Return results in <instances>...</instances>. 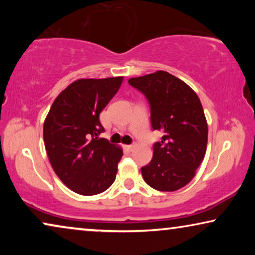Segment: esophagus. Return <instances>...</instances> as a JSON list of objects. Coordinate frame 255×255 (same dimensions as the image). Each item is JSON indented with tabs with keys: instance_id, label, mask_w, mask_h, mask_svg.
I'll use <instances>...</instances> for the list:
<instances>
[{
	"instance_id": "esophagus-1",
	"label": "esophagus",
	"mask_w": 255,
	"mask_h": 255,
	"mask_svg": "<svg viewBox=\"0 0 255 255\" xmlns=\"http://www.w3.org/2000/svg\"><path fill=\"white\" fill-rule=\"evenodd\" d=\"M125 148H127L128 152H132L135 148V146L134 145H125Z\"/></svg>"
}]
</instances>
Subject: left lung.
I'll list each match as a JSON object with an SVG mask.
<instances>
[{
  "label": "left lung",
  "mask_w": 255,
  "mask_h": 255,
  "mask_svg": "<svg viewBox=\"0 0 255 255\" xmlns=\"http://www.w3.org/2000/svg\"><path fill=\"white\" fill-rule=\"evenodd\" d=\"M128 83L147 97L152 127L163 133L141 175L153 189L179 190L194 179L207 152L208 123L201 101L186 82L165 71L131 78Z\"/></svg>",
  "instance_id": "8db88e82"
}]
</instances>
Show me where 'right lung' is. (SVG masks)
<instances>
[{
    "label": "right lung",
    "mask_w": 255,
    "mask_h": 255,
    "mask_svg": "<svg viewBox=\"0 0 255 255\" xmlns=\"http://www.w3.org/2000/svg\"><path fill=\"white\" fill-rule=\"evenodd\" d=\"M123 76L79 79L57 96L44 122L50 163L65 186L92 196L114 183L123 149L100 138V114L116 95Z\"/></svg>",
    "instance_id": "obj_1"
}]
</instances>
